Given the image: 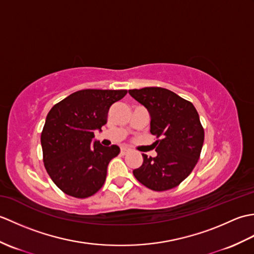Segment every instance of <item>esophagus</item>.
I'll use <instances>...</instances> for the list:
<instances>
[{"mask_svg":"<svg viewBox=\"0 0 254 254\" xmlns=\"http://www.w3.org/2000/svg\"><path fill=\"white\" fill-rule=\"evenodd\" d=\"M128 152H130V149H128L127 147H121V154H122V155H126V154H127Z\"/></svg>","mask_w":254,"mask_h":254,"instance_id":"34e87169","label":"esophagus"}]
</instances>
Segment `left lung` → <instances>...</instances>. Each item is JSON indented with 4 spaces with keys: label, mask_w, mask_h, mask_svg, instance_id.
I'll list each match as a JSON object with an SVG mask.
<instances>
[{
    "label": "left lung",
    "mask_w": 254,
    "mask_h": 254,
    "mask_svg": "<svg viewBox=\"0 0 254 254\" xmlns=\"http://www.w3.org/2000/svg\"><path fill=\"white\" fill-rule=\"evenodd\" d=\"M148 110L156 157L143 154V164L133 170L137 181L153 191L178 187L191 174L201 155L204 128L192 102L161 87L128 90Z\"/></svg>",
    "instance_id": "obj_1"
}]
</instances>
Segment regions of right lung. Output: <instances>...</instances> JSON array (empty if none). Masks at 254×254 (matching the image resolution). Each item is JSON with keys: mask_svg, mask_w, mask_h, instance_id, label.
<instances>
[{"mask_svg": "<svg viewBox=\"0 0 254 254\" xmlns=\"http://www.w3.org/2000/svg\"><path fill=\"white\" fill-rule=\"evenodd\" d=\"M127 90L83 89L51 108L41 132L45 168L67 195L86 198L104 186L110 160L120 153L117 145L90 144L94 131L107 123L108 112Z\"/></svg>", "mask_w": 254, "mask_h": 254, "instance_id": "obj_1", "label": "right lung"}]
</instances>
